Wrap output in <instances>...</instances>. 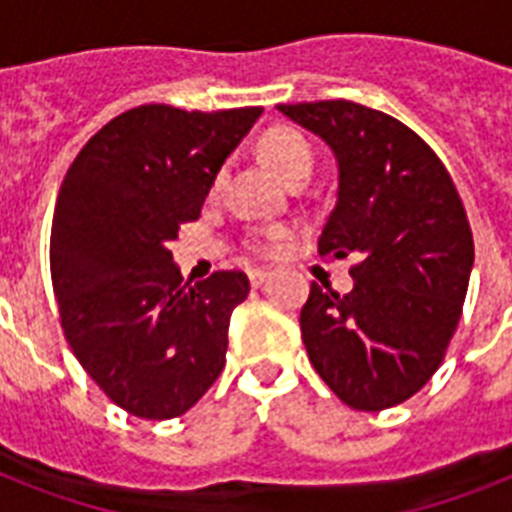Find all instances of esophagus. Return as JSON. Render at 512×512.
<instances>
[{"label": "esophagus", "instance_id": "esophagus-1", "mask_svg": "<svg viewBox=\"0 0 512 512\" xmlns=\"http://www.w3.org/2000/svg\"><path fill=\"white\" fill-rule=\"evenodd\" d=\"M268 276H271V273L263 271V268H252V271H249V284H252V287H260V284L268 281Z\"/></svg>", "mask_w": 512, "mask_h": 512}]
</instances>
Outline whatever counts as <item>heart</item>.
I'll list each match as a JSON object with an SVG mask.
<instances>
[{
    "label": "heart",
    "mask_w": 512,
    "mask_h": 512,
    "mask_svg": "<svg viewBox=\"0 0 512 512\" xmlns=\"http://www.w3.org/2000/svg\"><path fill=\"white\" fill-rule=\"evenodd\" d=\"M260 156L271 164L273 170L279 172L287 183L295 180H308L313 170V154L311 146L305 143L303 135L287 127H276L268 130L260 140ZM281 231H265L263 241H279Z\"/></svg>",
    "instance_id": "b5f03b06"
}]
</instances>
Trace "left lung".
<instances>
[{"label": "left lung", "mask_w": 512, "mask_h": 512, "mask_svg": "<svg viewBox=\"0 0 512 512\" xmlns=\"http://www.w3.org/2000/svg\"><path fill=\"white\" fill-rule=\"evenodd\" d=\"M329 146L337 201L319 255H353V287L311 284L303 342L342 404L380 412L412 398L444 361L473 271L460 193L433 148L393 116L350 100L276 106Z\"/></svg>", "instance_id": "1"}]
</instances>
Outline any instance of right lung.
Segmentation results:
<instances>
[{
  "mask_svg": "<svg viewBox=\"0 0 512 512\" xmlns=\"http://www.w3.org/2000/svg\"><path fill=\"white\" fill-rule=\"evenodd\" d=\"M260 114L130 108L87 140L63 177L50 236L60 324L87 374L135 417H180L223 372L249 279L217 271L183 281L170 241L201 215Z\"/></svg>",
  "mask_w": 512,
  "mask_h": 512,
  "instance_id": "add662e5",
  "label": "right lung"
}]
</instances>
